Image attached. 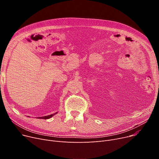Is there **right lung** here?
Segmentation results:
<instances>
[{
    "label": "right lung",
    "mask_w": 159,
    "mask_h": 159,
    "mask_svg": "<svg viewBox=\"0 0 159 159\" xmlns=\"http://www.w3.org/2000/svg\"><path fill=\"white\" fill-rule=\"evenodd\" d=\"M56 113H57V112L55 113L50 115H48V116H41V117H39L38 119H49V118L52 117V116H53L54 115H55Z\"/></svg>",
    "instance_id": "obj_1"
}]
</instances>
